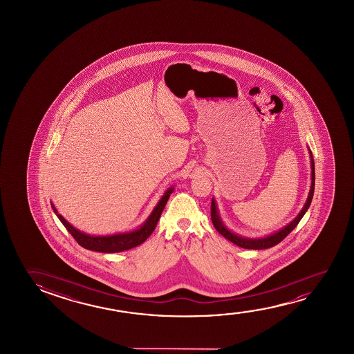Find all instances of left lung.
Listing matches in <instances>:
<instances>
[{
    "label": "left lung",
    "mask_w": 354,
    "mask_h": 354,
    "mask_svg": "<svg viewBox=\"0 0 354 354\" xmlns=\"http://www.w3.org/2000/svg\"><path fill=\"white\" fill-rule=\"evenodd\" d=\"M310 180H312V181H310V194H308V197H307V201H306L304 208L301 209L300 213L297 214V216H296L291 223H288L286 226L281 228L279 231L272 233V234L266 236V237H243V236H239L237 233L232 232L231 230H228L227 226L223 223V220H221V216H220V213H218V204H216V201H215V198L213 197V199H212V221H213L214 227L216 228V231H218L220 234H223V237L228 239L230 242H232L233 244H236L238 247L244 248V249H257V250H260V249H267V248L274 247L278 243H281V241L297 226V223H300L301 218H302L306 212L310 208V202H312V198H313L315 183V160H313V155H312L310 150Z\"/></svg>",
    "instance_id": "1"
}]
</instances>
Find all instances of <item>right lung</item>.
<instances>
[{"label":"right lung","instance_id":"right-lung-1","mask_svg":"<svg viewBox=\"0 0 354 354\" xmlns=\"http://www.w3.org/2000/svg\"><path fill=\"white\" fill-rule=\"evenodd\" d=\"M173 191H174L173 186L165 191V194L160 197L158 203L152 210V213L149 215V218H146L145 223H142L140 227H138L131 232L116 233V234H110V236H93V234H88V233L80 231L77 228L73 227L71 223H68L60 214H58L53 203H50V205L53 208L54 213L57 214L59 220L66 227L68 233H71V236L76 239V242L81 247L86 248L92 252H120L138 247L150 237L151 233L155 231L156 225L160 218V214L163 212L165 204L169 199L170 194H173Z\"/></svg>","mask_w":354,"mask_h":354}]
</instances>
